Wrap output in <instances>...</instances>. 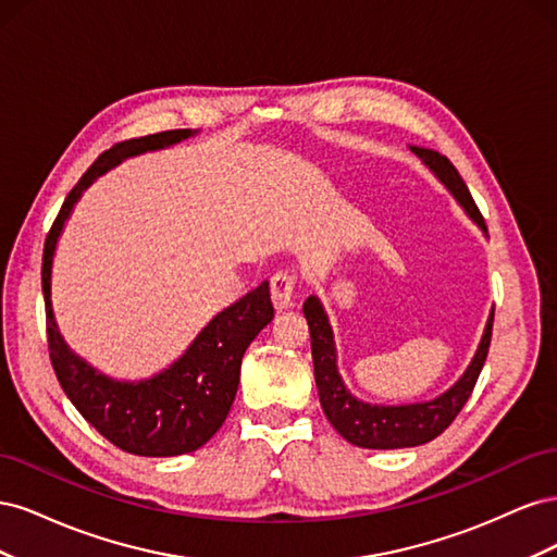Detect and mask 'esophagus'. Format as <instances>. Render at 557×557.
<instances>
[{
	"instance_id": "34e87169",
	"label": "esophagus",
	"mask_w": 557,
	"mask_h": 557,
	"mask_svg": "<svg viewBox=\"0 0 557 557\" xmlns=\"http://www.w3.org/2000/svg\"><path fill=\"white\" fill-rule=\"evenodd\" d=\"M295 274L293 272H278L272 276V299L276 309H288L293 307V297H295Z\"/></svg>"
}]
</instances>
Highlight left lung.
<instances>
[{
	"instance_id": "obj_1",
	"label": "left lung",
	"mask_w": 557,
	"mask_h": 557,
	"mask_svg": "<svg viewBox=\"0 0 557 557\" xmlns=\"http://www.w3.org/2000/svg\"><path fill=\"white\" fill-rule=\"evenodd\" d=\"M413 153L423 160L428 170L440 178L448 193L458 199V205L465 213L474 221L483 232H487L483 215L474 199L469 195L462 176L455 170L453 162L436 153L430 148L411 146ZM305 318L311 332V356H313V374L318 385L320 407H323L332 428L339 432L346 442L360 448H376V450H391V448H411L432 442L440 436L453 420L462 411L471 391H474L476 379L487 358V348H491L493 336V315L487 318L481 344L471 358L465 374L455 381L446 393L434 397L430 401H416V404H399V407H385V404H369L348 393L344 385L339 369H336V348H334V334L330 327L327 313L320 305V299L311 295L305 307Z\"/></svg>"
}]
</instances>
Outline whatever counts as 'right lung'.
<instances>
[{"label":"right lung","instance_id":"1","mask_svg":"<svg viewBox=\"0 0 557 557\" xmlns=\"http://www.w3.org/2000/svg\"><path fill=\"white\" fill-rule=\"evenodd\" d=\"M193 134V129L158 132L104 150L66 195L44 246L41 288L46 299L48 350L62 391L104 440L144 458L193 453L221 430L237 395L244 352L274 318L269 283L262 281L256 290L213 315L188 350L160 374L141 381H115L78 358L62 339L50 305V269H53L64 221L81 193L97 176L107 174L132 156L174 146Z\"/></svg>","mask_w":557,"mask_h":557}]
</instances>
